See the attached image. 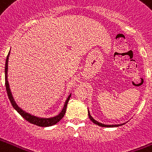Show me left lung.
<instances>
[{"mask_svg": "<svg viewBox=\"0 0 152 152\" xmlns=\"http://www.w3.org/2000/svg\"><path fill=\"white\" fill-rule=\"evenodd\" d=\"M88 116H89V119L92 121V122L94 123L95 124L98 125V126H99V127H120V126H122V125L125 124L126 123H124V124H102V123H99L98 122V121H96V120H95L94 118L92 117L91 115V114H90V112H89V110L88 111Z\"/></svg>", "mask_w": 152, "mask_h": 152, "instance_id": "obj_1", "label": "left lung"}]
</instances>
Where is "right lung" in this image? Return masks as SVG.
Segmentation results:
<instances>
[{"label": "right lung", "mask_w": 152, "mask_h": 152, "mask_svg": "<svg viewBox=\"0 0 152 152\" xmlns=\"http://www.w3.org/2000/svg\"><path fill=\"white\" fill-rule=\"evenodd\" d=\"M9 55H10V51H9V54L7 56L6 61H5V68H4V77H5V87H6V91L7 94H8V96H9V99L11 102L12 107L16 111H17L18 113H19L22 117L24 118L25 120H26L28 122L31 123L32 124L37 125V126H39V127H51V126H53V125L56 124L60 120L64 117V115L65 114L66 109H67V105H68V103L69 101V99L71 97L72 93L68 95V98L66 99L65 103L64 104V107L62 108V110L61 111V112L58 115H55V116H53V117H48V118H45V117H39V116H36L34 115H32L28 113V112H26L25 111L22 109L21 107H20L17 104L15 101L14 98L12 96V94L11 89H10V87H9V80H8V63H9Z\"/></svg>", "instance_id": "right-lung-1"}]
</instances>
